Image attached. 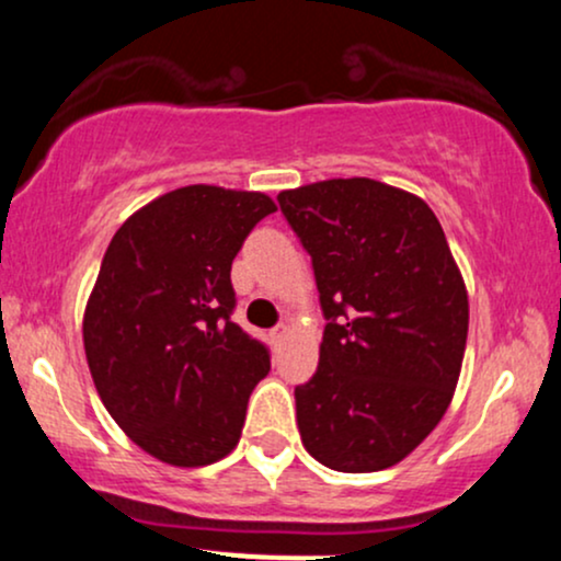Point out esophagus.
Listing matches in <instances>:
<instances>
[{"instance_id": "esophagus-1", "label": "esophagus", "mask_w": 561, "mask_h": 561, "mask_svg": "<svg viewBox=\"0 0 561 561\" xmlns=\"http://www.w3.org/2000/svg\"><path fill=\"white\" fill-rule=\"evenodd\" d=\"M272 337H274V343H285V340L289 337V327L287 324L276 327V330L272 332Z\"/></svg>"}]
</instances>
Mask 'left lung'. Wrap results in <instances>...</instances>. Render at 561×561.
<instances>
[{
    "mask_svg": "<svg viewBox=\"0 0 561 561\" xmlns=\"http://www.w3.org/2000/svg\"><path fill=\"white\" fill-rule=\"evenodd\" d=\"M330 319L295 388L302 446L337 472H379L437 427L461 375L465 276L430 205L375 179L279 192Z\"/></svg>",
    "mask_w": 561,
    "mask_h": 561,
    "instance_id": "obj_1",
    "label": "left lung"
}]
</instances>
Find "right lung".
I'll use <instances>...</instances> for the list:
<instances>
[{"label": "right lung", "mask_w": 561, "mask_h": 561, "mask_svg": "<svg viewBox=\"0 0 561 561\" xmlns=\"http://www.w3.org/2000/svg\"><path fill=\"white\" fill-rule=\"evenodd\" d=\"M263 192L190 184L115 231L83 308V351L107 414L145 454L205 467L240 443L268 351L229 319L231 261L274 214Z\"/></svg>", "instance_id": "right-lung-1"}]
</instances>
